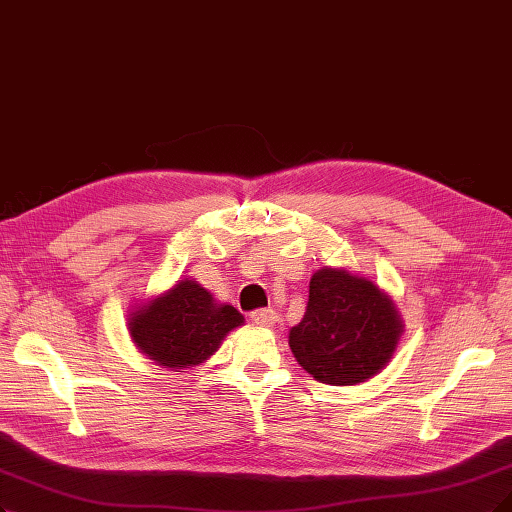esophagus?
<instances>
[{"label":"esophagus","instance_id":"34e87169","mask_svg":"<svg viewBox=\"0 0 512 512\" xmlns=\"http://www.w3.org/2000/svg\"><path fill=\"white\" fill-rule=\"evenodd\" d=\"M251 320H253V323L261 325V327H272L278 320V314L272 308H263V310H255L251 314Z\"/></svg>","mask_w":512,"mask_h":512}]
</instances>
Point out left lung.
<instances>
[{
  "mask_svg": "<svg viewBox=\"0 0 512 512\" xmlns=\"http://www.w3.org/2000/svg\"><path fill=\"white\" fill-rule=\"evenodd\" d=\"M401 333L399 310L375 282L323 268L310 278L306 314L289 331V346L314 380L356 386L388 365Z\"/></svg>",
  "mask_w": 512,
  "mask_h": 512,
  "instance_id": "left-lung-1",
  "label": "left lung"
}]
</instances>
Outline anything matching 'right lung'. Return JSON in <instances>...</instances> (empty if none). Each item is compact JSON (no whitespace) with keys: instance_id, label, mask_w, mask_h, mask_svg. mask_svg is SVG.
Masks as SVG:
<instances>
[{"instance_id":"obj_1","label":"right lung","mask_w":512,"mask_h":512,"mask_svg":"<svg viewBox=\"0 0 512 512\" xmlns=\"http://www.w3.org/2000/svg\"><path fill=\"white\" fill-rule=\"evenodd\" d=\"M244 325V316L196 280H179L173 289L139 306L128 318L137 348L164 369H192L211 358L225 335Z\"/></svg>"}]
</instances>
